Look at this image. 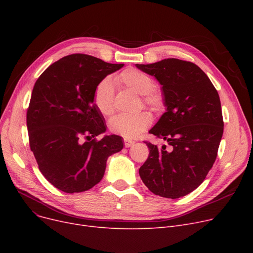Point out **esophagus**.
<instances>
[{"label": "esophagus", "mask_w": 253, "mask_h": 253, "mask_svg": "<svg viewBox=\"0 0 253 253\" xmlns=\"http://www.w3.org/2000/svg\"><path fill=\"white\" fill-rule=\"evenodd\" d=\"M134 144V141H132V140H129V139H124V145L126 148H130V147H132V145Z\"/></svg>", "instance_id": "34e87169"}]
</instances>
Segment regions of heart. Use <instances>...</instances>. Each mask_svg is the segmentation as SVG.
<instances>
[{"instance_id": "obj_1", "label": "heart", "mask_w": 253, "mask_h": 253, "mask_svg": "<svg viewBox=\"0 0 253 253\" xmlns=\"http://www.w3.org/2000/svg\"><path fill=\"white\" fill-rule=\"evenodd\" d=\"M117 81L138 94H142L144 102L154 108L160 109L163 105V97L158 91L152 89L154 81L147 73L130 68L120 74L117 77ZM114 83L110 78H104L97 84L93 94V101L103 116H110L114 112ZM152 121L153 117L147 111L122 114L112 120L110 129L114 133L126 138H135L152 124Z\"/></svg>"}]
</instances>
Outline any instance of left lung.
<instances>
[{
	"label": "left lung",
	"instance_id": "8db88e82",
	"mask_svg": "<svg viewBox=\"0 0 253 253\" xmlns=\"http://www.w3.org/2000/svg\"><path fill=\"white\" fill-rule=\"evenodd\" d=\"M136 68L162 86L166 112L150 133L169 145L145 141L150 154L139 175L155 195L177 199L196 190L215 162L223 133L219 95L193 62L167 58Z\"/></svg>",
	"mask_w": 253,
	"mask_h": 253
}]
</instances>
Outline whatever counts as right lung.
Returning a JSON list of instances; mask_svg holds the SVG:
<instances>
[{
  "instance_id": "add662e5",
  "label": "right lung",
  "mask_w": 253,
  "mask_h": 253,
  "mask_svg": "<svg viewBox=\"0 0 253 253\" xmlns=\"http://www.w3.org/2000/svg\"><path fill=\"white\" fill-rule=\"evenodd\" d=\"M86 54L52 63L34 86L26 113L30 147L45 178L64 193L90 190L103 177L108 158L123 149L106 130L93 101L97 84L123 68Z\"/></svg>"
}]
</instances>
